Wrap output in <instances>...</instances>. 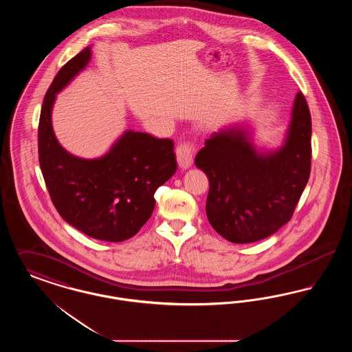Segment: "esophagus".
Segmentation results:
<instances>
[{"label": "esophagus", "mask_w": 352, "mask_h": 352, "mask_svg": "<svg viewBox=\"0 0 352 352\" xmlns=\"http://www.w3.org/2000/svg\"><path fill=\"white\" fill-rule=\"evenodd\" d=\"M195 146L192 142L190 141H184L181 142L175 153H177V161H178V165L182 168H190L192 165V161H194V154H195Z\"/></svg>", "instance_id": "1"}]
</instances>
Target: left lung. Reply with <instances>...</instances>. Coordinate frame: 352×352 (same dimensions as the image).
I'll use <instances>...</instances> for the list:
<instances>
[{
  "label": "left lung",
  "mask_w": 352,
  "mask_h": 352,
  "mask_svg": "<svg viewBox=\"0 0 352 352\" xmlns=\"http://www.w3.org/2000/svg\"><path fill=\"white\" fill-rule=\"evenodd\" d=\"M210 181L206 212L220 236L236 244L265 239L287 223L311 168V118L298 92L290 129L278 151L258 154L239 129L212 134L195 157Z\"/></svg>",
  "instance_id": "1"
}]
</instances>
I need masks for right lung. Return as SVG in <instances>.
Returning a JSON list of instances; mask_svg holds the SVG:
<instances>
[{
  "mask_svg": "<svg viewBox=\"0 0 352 352\" xmlns=\"http://www.w3.org/2000/svg\"><path fill=\"white\" fill-rule=\"evenodd\" d=\"M85 47L59 69L41 109L38 125L39 165L51 201L60 217L94 239L124 241L149 220L155 190L177 171L174 142L129 131L108 154L84 160L65 151L51 126L55 94L85 67Z\"/></svg>",
  "mask_w": 352,
  "mask_h": 352,
  "instance_id": "add662e5",
  "label": "right lung"
}]
</instances>
